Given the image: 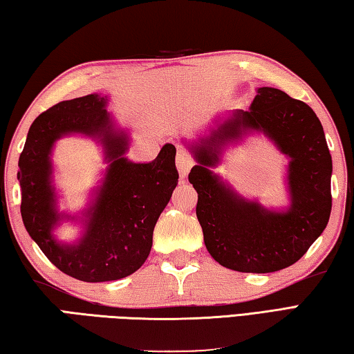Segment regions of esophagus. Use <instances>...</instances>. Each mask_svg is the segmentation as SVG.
<instances>
[{
  "mask_svg": "<svg viewBox=\"0 0 354 354\" xmlns=\"http://www.w3.org/2000/svg\"><path fill=\"white\" fill-rule=\"evenodd\" d=\"M194 165H195L194 158H192L184 149H178L176 167H178V171H179V176H181V179H184L189 175V171Z\"/></svg>",
  "mask_w": 354,
  "mask_h": 354,
  "instance_id": "obj_1",
  "label": "esophagus"
}]
</instances>
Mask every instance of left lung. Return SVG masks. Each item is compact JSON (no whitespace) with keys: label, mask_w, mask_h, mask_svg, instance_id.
Wrapping results in <instances>:
<instances>
[{"label":"left lung","mask_w":354,"mask_h":354,"mask_svg":"<svg viewBox=\"0 0 354 354\" xmlns=\"http://www.w3.org/2000/svg\"><path fill=\"white\" fill-rule=\"evenodd\" d=\"M260 131L290 158L286 211L244 200L209 170L222 149ZM189 181L198 192L196 216L209 254L239 272L266 274L294 265L324 232L331 214V155L319 118L305 102L263 86L248 111L235 110L201 142Z\"/></svg>","instance_id":"1"}]
</instances>
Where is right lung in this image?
Returning <instances> with one entry per match:
<instances>
[{
    "label": "right lung",
    "mask_w": 354,
    "mask_h": 354,
    "mask_svg": "<svg viewBox=\"0 0 354 354\" xmlns=\"http://www.w3.org/2000/svg\"><path fill=\"white\" fill-rule=\"evenodd\" d=\"M106 104V95L88 94L41 113L29 128L17 173L21 216L30 239L62 272L89 283L124 279L144 265L153 229L179 178L171 144H165L149 164L125 158L128 136L114 128ZM68 133L94 137L111 162L93 204L84 212L86 232L74 245L53 236L59 221L71 216L56 210L50 153L56 140Z\"/></svg>",
    "instance_id": "obj_1"
}]
</instances>
